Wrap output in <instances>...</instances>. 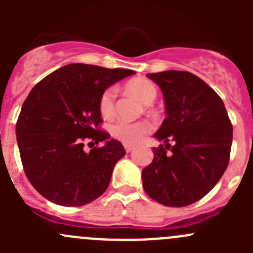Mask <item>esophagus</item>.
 <instances>
[{
    "instance_id": "obj_1",
    "label": "esophagus",
    "mask_w": 253,
    "mask_h": 253,
    "mask_svg": "<svg viewBox=\"0 0 253 253\" xmlns=\"http://www.w3.org/2000/svg\"><path fill=\"white\" fill-rule=\"evenodd\" d=\"M124 147H125V149H126L127 153H129L131 150L134 149V144H129V143H125Z\"/></svg>"
}]
</instances>
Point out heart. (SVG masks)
Listing matches in <instances>:
<instances>
[{"label":"heart","mask_w":253,"mask_h":253,"mask_svg":"<svg viewBox=\"0 0 253 253\" xmlns=\"http://www.w3.org/2000/svg\"><path fill=\"white\" fill-rule=\"evenodd\" d=\"M127 90L137 96L144 105H152L158 96V89L152 82L147 79H134L127 83ZM115 99L116 89L110 86L101 94L99 100V110L103 117H111L115 114ZM152 129V125L147 121L128 122L119 120L111 125L110 132L114 138L124 143H136Z\"/></svg>","instance_id":"1"}]
</instances>
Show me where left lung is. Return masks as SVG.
Segmentation results:
<instances>
[{
	"instance_id": "1",
	"label": "left lung",
	"mask_w": 253,
	"mask_h": 253,
	"mask_svg": "<svg viewBox=\"0 0 253 253\" xmlns=\"http://www.w3.org/2000/svg\"><path fill=\"white\" fill-rule=\"evenodd\" d=\"M147 77L162 89L167 119L154 134L165 147L153 148L154 159L142 171L143 188L164 206L192 205L226 170L233 125L220 96L197 76L170 70Z\"/></svg>"
}]
</instances>
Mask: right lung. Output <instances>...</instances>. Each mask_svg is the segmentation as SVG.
<instances>
[{
  "label": "right lung",
  "mask_w": 253,
  "mask_h": 253,
  "mask_svg": "<svg viewBox=\"0 0 253 253\" xmlns=\"http://www.w3.org/2000/svg\"><path fill=\"white\" fill-rule=\"evenodd\" d=\"M134 71L71 63L39 82L23 103L16 134L24 172L50 202L79 207L100 197L124 147L99 129L106 88ZM103 142L90 152L84 143Z\"/></svg>",
  "instance_id": "right-lung-1"
}]
</instances>
